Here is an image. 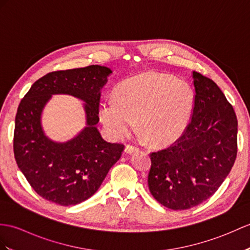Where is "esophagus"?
Listing matches in <instances>:
<instances>
[{
	"instance_id": "obj_1",
	"label": "esophagus",
	"mask_w": 250,
	"mask_h": 250,
	"mask_svg": "<svg viewBox=\"0 0 250 250\" xmlns=\"http://www.w3.org/2000/svg\"><path fill=\"white\" fill-rule=\"evenodd\" d=\"M137 150H138V148L132 146V145H126L125 148V151L127 154H131V153H133L134 151H137Z\"/></svg>"
}]
</instances>
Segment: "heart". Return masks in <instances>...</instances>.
<instances>
[{
	"label": "heart",
	"instance_id": "b5f03b06",
	"mask_svg": "<svg viewBox=\"0 0 250 250\" xmlns=\"http://www.w3.org/2000/svg\"><path fill=\"white\" fill-rule=\"evenodd\" d=\"M191 87L173 75L148 71L120 82L115 97L99 105V118L114 138L130 134L138 118L139 129L154 145L175 142L187 129L194 109Z\"/></svg>",
	"mask_w": 250,
	"mask_h": 250
}]
</instances>
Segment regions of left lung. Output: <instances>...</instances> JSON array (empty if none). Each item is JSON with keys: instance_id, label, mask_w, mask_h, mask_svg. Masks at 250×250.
<instances>
[{"instance_id": "1", "label": "left lung", "mask_w": 250, "mask_h": 250, "mask_svg": "<svg viewBox=\"0 0 250 250\" xmlns=\"http://www.w3.org/2000/svg\"><path fill=\"white\" fill-rule=\"evenodd\" d=\"M193 79L195 102L188 125L169 147L150 154V193L171 210H188L210 198L237 153L233 107L211 79L195 71Z\"/></svg>"}]
</instances>
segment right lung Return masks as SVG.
<instances>
[{
    "mask_svg": "<svg viewBox=\"0 0 250 250\" xmlns=\"http://www.w3.org/2000/svg\"><path fill=\"white\" fill-rule=\"evenodd\" d=\"M111 73V69L99 65L50 72L37 80L21 100L15 120V159L42 198L65 207L88 199L120 159L124 145L104 141L96 126L100 89ZM60 93L85 102L86 126L65 143L51 141L41 126L44 105L52 94Z\"/></svg>",
    "mask_w": 250,
    "mask_h": 250,
    "instance_id": "obj_1",
    "label": "right lung"
}]
</instances>
